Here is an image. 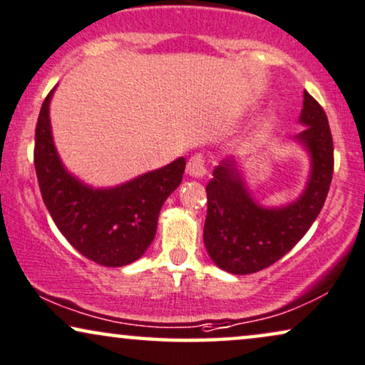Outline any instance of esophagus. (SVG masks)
<instances>
[{
    "label": "esophagus",
    "instance_id": "34e87169",
    "mask_svg": "<svg viewBox=\"0 0 365 365\" xmlns=\"http://www.w3.org/2000/svg\"><path fill=\"white\" fill-rule=\"evenodd\" d=\"M186 173H187L191 178H202V176H206V163H205V158H202L201 154H194L192 158L187 160Z\"/></svg>",
    "mask_w": 365,
    "mask_h": 365
}]
</instances>
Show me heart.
Instances as JSON below:
<instances>
[{
    "mask_svg": "<svg viewBox=\"0 0 365 365\" xmlns=\"http://www.w3.org/2000/svg\"><path fill=\"white\" fill-rule=\"evenodd\" d=\"M275 120H277V117L273 115V113H267V115L262 119V124L259 125H262L263 129H268V127H272L273 124H275Z\"/></svg>",
    "mask_w": 365,
    "mask_h": 365,
    "instance_id": "b5f03b06",
    "label": "heart"
}]
</instances>
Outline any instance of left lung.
Wrapping results in <instances>:
<instances>
[{"label": "left lung", "instance_id": "obj_1", "mask_svg": "<svg viewBox=\"0 0 365 365\" xmlns=\"http://www.w3.org/2000/svg\"><path fill=\"white\" fill-rule=\"evenodd\" d=\"M298 122L305 129L293 139L309 154L310 174L295 201L259 205L235 158L223 159L212 171L202 236L210 258L225 272L250 275L278 262L304 238L324 207L334 174V142L327 115L309 92H304Z\"/></svg>", "mask_w": 365, "mask_h": 365}]
</instances>
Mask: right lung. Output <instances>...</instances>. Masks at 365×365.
Listing matches in <instances>:
<instances>
[{
  "label": "right lung",
  "mask_w": 365,
  "mask_h": 365,
  "mask_svg": "<svg viewBox=\"0 0 365 365\" xmlns=\"http://www.w3.org/2000/svg\"><path fill=\"white\" fill-rule=\"evenodd\" d=\"M46 96L35 130V169L41 197L70 245L102 267H124L153 243L164 201L182 181L186 159L113 187H93L67 171L56 153Z\"/></svg>",
  "instance_id": "add662e5"
}]
</instances>
